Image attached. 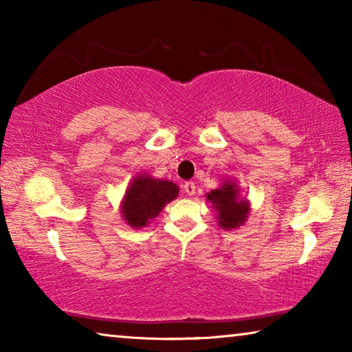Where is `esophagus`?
<instances>
[{
	"mask_svg": "<svg viewBox=\"0 0 352 352\" xmlns=\"http://www.w3.org/2000/svg\"><path fill=\"white\" fill-rule=\"evenodd\" d=\"M183 190L189 195V197H192V195L195 194V183H194V182L184 183V184H183Z\"/></svg>",
	"mask_w": 352,
	"mask_h": 352,
	"instance_id": "obj_1",
	"label": "esophagus"
}]
</instances>
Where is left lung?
I'll list each match as a JSON object with an SVG mask.
<instances>
[{"mask_svg": "<svg viewBox=\"0 0 352 352\" xmlns=\"http://www.w3.org/2000/svg\"><path fill=\"white\" fill-rule=\"evenodd\" d=\"M212 208L217 211V223L223 230H233L245 222L250 212L247 199H241L239 186L234 182L225 180L219 189L206 194Z\"/></svg>", "mask_w": 352, "mask_h": 352, "instance_id": "obj_1", "label": "left lung"}]
</instances>
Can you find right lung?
<instances>
[{
  "label": "right lung",
  "mask_w": 352,
  "mask_h": 352,
  "mask_svg": "<svg viewBox=\"0 0 352 352\" xmlns=\"http://www.w3.org/2000/svg\"><path fill=\"white\" fill-rule=\"evenodd\" d=\"M178 186L169 180H160L147 174L133 177L122 199L121 212L127 225L142 228L178 197Z\"/></svg>",
  "instance_id": "right-lung-1"
}]
</instances>
